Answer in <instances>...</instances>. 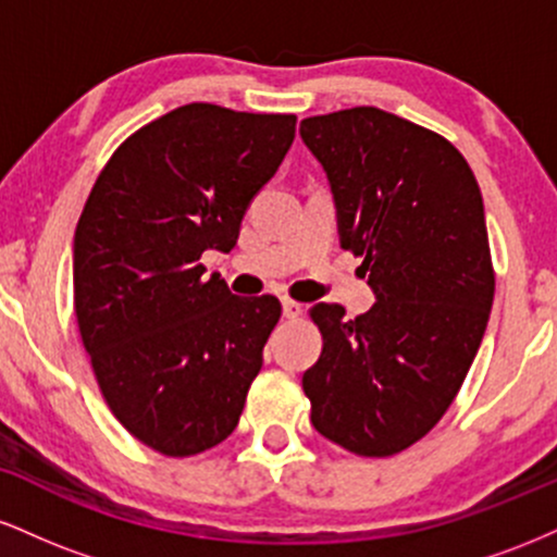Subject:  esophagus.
Wrapping results in <instances>:
<instances>
[{
    "label": "esophagus",
    "mask_w": 557,
    "mask_h": 557,
    "mask_svg": "<svg viewBox=\"0 0 557 557\" xmlns=\"http://www.w3.org/2000/svg\"><path fill=\"white\" fill-rule=\"evenodd\" d=\"M300 314H304V306H300L298 300L283 298V317L285 319H298Z\"/></svg>",
    "instance_id": "esophagus-1"
}]
</instances>
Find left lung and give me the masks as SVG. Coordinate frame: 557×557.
I'll return each instance as SVG.
<instances>
[{
  "mask_svg": "<svg viewBox=\"0 0 557 557\" xmlns=\"http://www.w3.org/2000/svg\"><path fill=\"white\" fill-rule=\"evenodd\" d=\"M300 138L376 296L356 319L337 304L309 309L324 343L304 374L311 424L387 458L445 417L482 345L495 296L482 194L450 140L376 107L300 120Z\"/></svg>",
  "mask_w": 557,
  "mask_h": 557,
  "instance_id": "left-lung-1",
  "label": "left lung"
}]
</instances>
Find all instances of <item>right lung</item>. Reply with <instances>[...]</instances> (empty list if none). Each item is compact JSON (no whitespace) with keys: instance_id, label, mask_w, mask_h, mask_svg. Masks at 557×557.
Segmentation results:
<instances>
[{"instance_id":"right-lung-1","label":"right lung","mask_w":557,"mask_h":557,"mask_svg":"<svg viewBox=\"0 0 557 557\" xmlns=\"http://www.w3.org/2000/svg\"><path fill=\"white\" fill-rule=\"evenodd\" d=\"M293 138L296 114L177 107L117 146L83 207L73 243L83 348L114 419L162 456H196L238 426L283 306L203 277L201 253L233 251Z\"/></svg>"}]
</instances>
